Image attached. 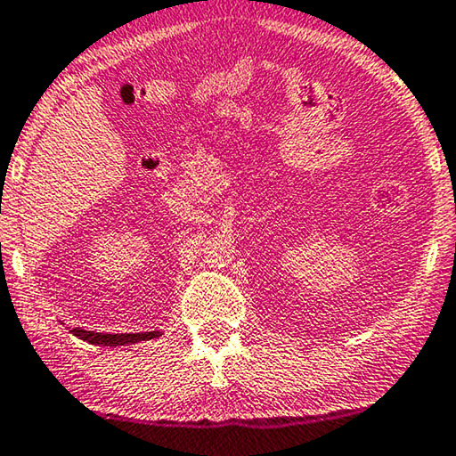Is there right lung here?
Returning <instances> with one entry per match:
<instances>
[{
  "mask_svg": "<svg viewBox=\"0 0 456 456\" xmlns=\"http://www.w3.org/2000/svg\"><path fill=\"white\" fill-rule=\"evenodd\" d=\"M70 332L83 341L91 345H101V346H119V345H134L140 341H148V338L160 337L162 332L151 330V332H118V335H111V332H95V330H85V329H70Z\"/></svg>",
  "mask_w": 456,
  "mask_h": 456,
  "instance_id": "obj_1",
  "label": "right lung"
}]
</instances>
